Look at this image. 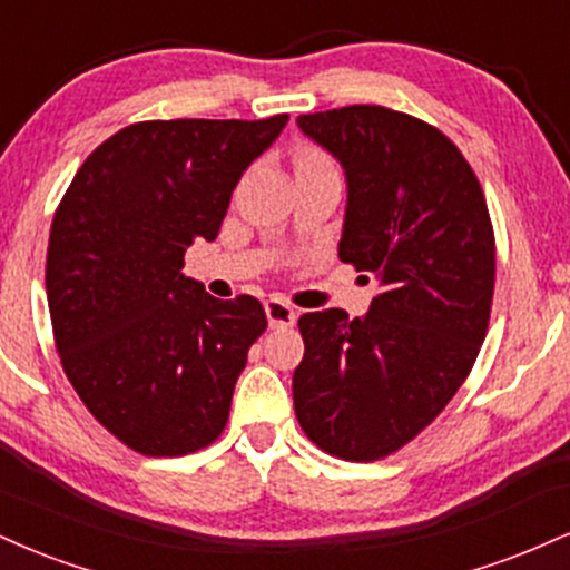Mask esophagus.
Returning <instances> with one entry per match:
<instances>
[{"label": "esophagus", "mask_w": 570, "mask_h": 570, "mask_svg": "<svg viewBox=\"0 0 570 570\" xmlns=\"http://www.w3.org/2000/svg\"><path fill=\"white\" fill-rule=\"evenodd\" d=\"M265 313H267V324L273 328H284V326H292L294 318H297V313H294V307L286 303V299L281 297H271L265 303Z\"/></svg>", "instance_id": "esophagus-1"}]
</instances>
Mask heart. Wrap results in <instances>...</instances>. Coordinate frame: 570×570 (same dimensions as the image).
I'll list each match as a JSON object with an SVG mask.
<instances>
[{"label":"heart","instance_id":"b5f03b06","mask_svg":"<svg viewBox=\"0 0 570 570\" xmlns=\"http://www.w3.org/2000/svg\"><path fill=\"white\" fill-rule=\"evenodd\" d=\"M297 164H332V161H328V156L321 154V150L307 148V150H303V154L297 156Z\"/></svg>","mask_w":570,"mask_h":570}]
</instances>
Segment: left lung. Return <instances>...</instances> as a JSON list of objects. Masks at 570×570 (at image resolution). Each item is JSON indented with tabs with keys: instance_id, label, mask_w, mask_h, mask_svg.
I'll use <instances>...</instances> for the list:
<instances>
[{
	"instance_id": "8db88e82",
	"label": "left lung",
	"mask_w": 570,
	"mask_h": 570,
	"mask_svg": "<svg viewBox=\"0 0 570 570\" xmlns=\"http://www.w3.org/2000/svg\"><path fill=\"white\" fill-rule=\"evenodd\" d=\"M345 169L340 259L374 273L363 318L305 313L294 411L326 454L374 462L406 445L468 380L489 328L497 246L485 196L454 142L385 106L297 116Z\"/></svg>"
}]
</instances>
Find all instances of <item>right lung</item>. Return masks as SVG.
<instances>
[{
  "label": "right lung",
  "mask_w": 570,
  "mask_h": 570,
  "mask_svg": "<svg viewBox=\"0 0 570 570\" xmlns=\"http://www.w3.org/2000/svg\"><path fill=\"white\" fill-rule=\"evenodd\" d=\"M286 121H137L87 156L55 212V347L89 414L140 454H190L225 430L267 318L249 294L204 292L183 257L215 242L233 188Z\"/></svg>",
  "instance_id": "right-lung-1"
}]
</instances>
